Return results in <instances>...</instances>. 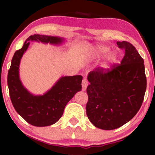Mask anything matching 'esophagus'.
Listing matches in <instances>:
<instances>
[{
    "label": "esophagus",
    "mask_w": 155,
    "mask_h": 155,
    "mask_svg": "<svg viewBox=\"0 0 155 155\" xmlns=\"http://www.w3.org/2000/svg\"><path fill=\"white\" fill-rule=\"evenodd\" d=\"M81 86H82V90L83 91H86L87 90V87L88 86V81L87 80L84 79L82 80V82H81Z\"/></svg>",
    "instance_id": "1"
}]
</instances>
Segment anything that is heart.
Segmentation results:
<instances>
[{
  "label": "heart",
  "instance_id": "1",
  "mask_svg": "<svg viewBox=\"0 0 155 155\" xmlns=\"http://www.w3.org/2000/svg\"><path fill=\"white\" fill-rule=\"evenodd\" d=\"M111 48L106 45H97L92 47L88 52L87 58L90 60H97L105 58L106 59L101 63V68L103 70H108L117 61V54L115 51H111Z\"/></svg>",
  "mask_w": 155,
  "mask_h": 155
}]
</instances>
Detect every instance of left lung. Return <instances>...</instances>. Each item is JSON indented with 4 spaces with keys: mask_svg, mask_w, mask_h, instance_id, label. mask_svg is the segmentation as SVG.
Here are the masks:
<instances>
[{
    "mask_svg": "<svg viewBox=\"0 0 155 155\" xmlns=\"http://www.w3.org/2000/svg\"><path fill=\"white\" fill-rule=\"evenodd\" d=\"M124 50L120 65L111 70L96 68L88 74L87 116L97 128L117 129L140 109L147 89L144 61L131 44L117 42Z\"/></svg>",
    "mask_w": 155,
    "mask_h": 155,
    "instance_id": "8db88e82",
    "label": "left lung"
}]
</instances>
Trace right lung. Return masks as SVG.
<instances>
[{
  "mask_svg": "<svg viewBox=\"0 0 155 155\" xmlns=\"http://www.w3.org/2000/svg\"><path fill=\"white\" fill-rule=\"evenodd\" d=\"M31 41L59 46L65 41V39L51 35H31L25 41L23 47L15 51L8 72V90L16 111L32 125L45 127L56 123L63 116L68 103L76 92L81 90L82 76H61L43 95H34L28 91L19 77V65Z\"/></svg>",
  "mask_w": 155,
  "mask_h": 155,
  "instance_id": "obj_1",
  "label": "right lung"
}]
</instances>
